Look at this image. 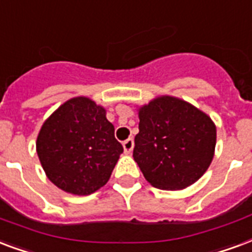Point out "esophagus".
Returning <instances> with one entry per match:
<instances>
[{
  "label": "esophagus",
  "mask_w": 252,
  "mask_h": 252,
  "mask_svg": "<svg viewBox=\"0 0 252 252\" xmlns=\"http://www.w3.org/2000/svg\"><path fill=\"white\" fill-rule=\"evenodd\" d=\"M124 145V150L126 154H130L131 151H133V147H134V139L133 138H128V139H126V141L122 143Z\"/></svg>",
  "instance_id": "esophagus-1"
}]
</instances>
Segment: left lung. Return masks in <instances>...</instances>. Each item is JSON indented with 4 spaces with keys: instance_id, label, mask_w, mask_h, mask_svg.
I'll return each instance as SVG.
<instances>
[{
    "instance_id": "left-lung-1",
    "label": "left lung",
    "mask_w": 252,
    "mask_h": 252,
    "mask_svg": "<svg viewBox=\"0 0 252 252\" xmlns=\"http://www.w3.org/2000/svg\"><path fill=\"white\" fill-rule=\"evenodd\" d=\"M139 133L133 157L143 177L160 190L195 183L214 158L217 126L181 98L160 95L138 109Z\"/></svg>"
}]
</instances>
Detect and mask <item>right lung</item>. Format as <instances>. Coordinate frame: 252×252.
Listing matches in <instances>:
<instances>
[{"label": "right lung", "instance_id": "right-lung-1", "mask_svg": "<svg viewBox=\"0 0 252 252\" xmlns=\"http://www.w3.org/2000/svg\"><path fill=\"white\" fill-rule=\"evenodd\" d=\"M35 147L49 181L74 195L105 186L124 153L105 107L88 97L62 103L43 122Z\"/></svg>", "mask_w": 252, "mask_h": 252}]
</instances>
